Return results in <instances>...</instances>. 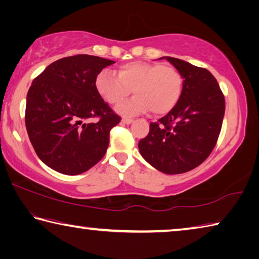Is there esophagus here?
I'll list each match as a JSON object with an SVG mask.
<instances>
[{
    "instance_id": "esophagus-1",
    "label": "esophagus",
    "mask_w": 259,
    "mask_h": 259,
    "mask_svg": "<svg viewBox=\"0 0 259 259\" xmlns=\"http://www.w3.org/2000/svg\"><path fill=\"white\" fill-rule=\"evenodd\" d=\"M121 122H122V123H124V124H130V123H133L134 120L133 119H128V117H123V119L121 120Z\"/></svg>"
}]
</instances>
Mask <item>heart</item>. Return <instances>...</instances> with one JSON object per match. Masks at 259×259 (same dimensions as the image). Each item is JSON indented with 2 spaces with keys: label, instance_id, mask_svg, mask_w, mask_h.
I'll return each mask as SVG.
<instances>
[{
  "label": "heart",
  "instance_id": "obj_1",
  "mask_svg": "<svg viewBox=\"0 0 259 259\" xmlns=\"http://www.w3.org/2000/svg\"><path fill=\"white\" fill-rule=\"evenodd\" d=\"M184 80L176 68L160 63H135L121 66L117 76L104 69L96 77V89L105 102L120 104L133 91L136 95L116 107L123 116L150 111L156 115L169 113L176 107L183 94Z\"/></svg>",
  "mask_w": 259,
  "mask_h": 259
}]
</instances>
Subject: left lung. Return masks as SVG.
Returning <instances> with one entry per match:
<instances>
[{
	"label": "left lung",
	"mask_w": 259,
	"mask_h": 259,
	"mask_svg": "<svg viewBox=\"0 0 259 259\" xmlns=\"http://www.w3.org/2000/svg\"><path fill=\"white\" fill-rule=\"evenodd\" d=\"M182 74L183 94L176 107L140 139L142 156L166 175L187 172L207 159L216 146L225 114V98L208 69L185 60L162 57Z\"/></svg>",
	"instance_id": "1"
}]
</instances>
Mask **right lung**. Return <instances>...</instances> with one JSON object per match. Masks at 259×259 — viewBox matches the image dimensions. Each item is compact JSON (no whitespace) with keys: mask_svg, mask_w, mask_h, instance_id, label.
Segmentation results:
<instances>
[{"mask_svg":"<svg viewBox=\"0 0 259 259\" xmlns=\"http://www.w3.org/2000/svg\"><path fill=\"white\" fill-rule=\"evenodd\" d=\"M115 61L76 55L50 64L27 94L25 123L43 163L60 174L80 175L103 159L109 131L121 117L96 89V77ZM97 117L96 124L84 121Z\"/></svg>","mask_w":259,"mask_h":259,"instance_id":"right-lung-1","label":"right lung"}]
</instances>
